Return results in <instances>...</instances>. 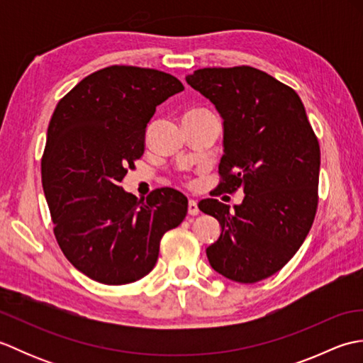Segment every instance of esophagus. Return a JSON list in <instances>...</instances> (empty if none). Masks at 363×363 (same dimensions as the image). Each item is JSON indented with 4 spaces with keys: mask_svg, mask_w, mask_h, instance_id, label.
I'll return each mask as SVG.
<instances>
[{
    "mask_svg": "<svg viewBox=\"0 0 363 363\" xmlns=\"http://www.w3.org/2000/svg\"><path fill=\"white\" fill-rule=\"evenodd\" d=\"M199 209L195 199H189V215H198Z\"/></svg>",
    "mask_w": 363,
    "mask_h": 363,
    "instance_id": "34e87169",
    "label": "esophagus"
}]
</instances>
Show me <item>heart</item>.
Returning <instances> with one entry per match:
<instances>
[{
  "mask_svg": "<svg viewBox=\"0 0 363 363\" xmlns=\"http://www.w3.org/2000/svg\"><path fill=\"white\" fill-rule=\"evenodd\" d=\"M201 112H207V111H204V109H189V111L186 112V115H190V113H201Z\"/></svg>",
  "mask_w": 363,
  "mask_h": 363,
  "instance_id": "b5f03b06",
  "label": "heart"
}]
</instances>
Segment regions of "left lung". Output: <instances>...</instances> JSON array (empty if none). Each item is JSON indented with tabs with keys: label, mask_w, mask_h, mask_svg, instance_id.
I'll return each mask as SVG.
<instances>
[{
	"label": "left lung",
	"mask_w": 363,
	"mask_h": 363,
	"mask_svg": "<svg viewBox=\"0 0 363 363\" xmlns=\"http://www.w3.org/2000/svg\"><path fill=\"white\" fill-rule=\"evenodd\" d=\"M186 81L223 118L220 191L198 204L221 226L207 259L230 281L267 279L295 256L312 228L318 138L296 91L257 68H201ZM237 188L245 198L234 210L213 198Z\"/></svg>",
	"instance_id": "8db88e82"
}]
</instances>
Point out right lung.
<instances>
[{"instance_id": "1", "label": "right lung", "mask_w": 363, "mask_h": 363, "mask_svg": "<svg viewBox=\"0 0 363 363\" xmlns=\"http://www.w3.org/2000/svg\"><path fill=\"white\" fill-rule=\"evenodd\" d=\"M182 90L168 73L112 65L76 84L54 109L42 186L60 250L90 279H142L156 265L160 238L186 218L181 191L157 189L145 201L120 187L143 156L156 107Z\"/></svg>"}]
</instances>
